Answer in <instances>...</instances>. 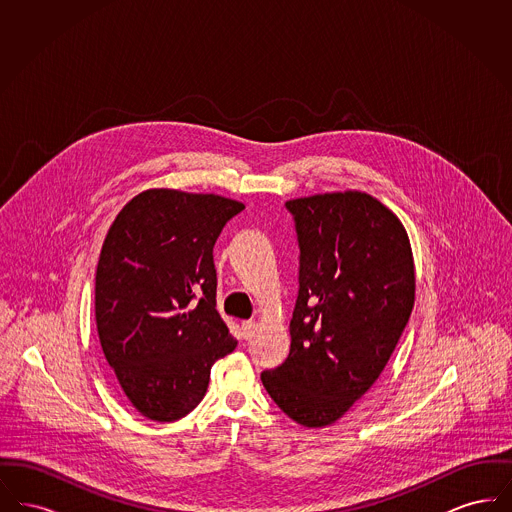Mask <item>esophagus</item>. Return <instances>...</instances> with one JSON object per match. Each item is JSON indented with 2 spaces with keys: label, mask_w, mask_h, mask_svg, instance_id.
Segmentation results:
<instances>
[{
  "label": "esophagus",
  "mask_w": 512,
  "mask_h": 512,
  "mask_svg": "<svg viewBox=\"0 0 512 512\" xmlns=\"http://www.w3.org/2000/svg\"><path fill=\"white\" fill-rule=\"evenodd\" d=\"M255 330H257V322H253V320H244V322H242L244 340H251L253 334H255Z\"/></svg>",
  "instance_id": "34e87169"
}]
</instances>
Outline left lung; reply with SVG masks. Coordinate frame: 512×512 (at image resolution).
Segmentation results:
<instances>
[{"instance_id":"1","label":"left lung","mask_w":512,"mask_h":512,"mask_svg":"<svg viewBox=\"0 0 512 512\" xmlns=\"http://www.w3.org/2000/svg\"><path fill=\"white\" fill-rule=\"evenodd\" d=\"M299 242L288 359L261 374L297 424L338 422L388 365L414 307L413 249L382 201L347 190L286 201Z\"/></svg>"}]
</instances>
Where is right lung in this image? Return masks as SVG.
Segmentation results:
<instances>
[{
	"instance_id": "obj_1",
	"label": "right lung",
	"mask_w": 512,
	"mask_h": 512,
	"mask_svg": "<svg viewBox=\"0 0 512 512\" xmlns=\"http://www.w3.org/2000/svg\"><path fill=\"white\" fill-rule=\"evenodd\" d=\"M244 203L153 188L115 217L99 253L96 324L132 407L172 422L203 399L211 366L238 341L217 307L213 247Z\"/></svg>"
}]
</instances>
